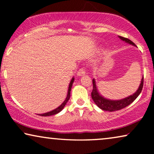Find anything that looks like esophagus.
I'll return each instance as SVG.
<instances>
[{"mask_svg": "<svg viewBox=\"0 0 154 154\" xmlns=\"http://www.w3.org/2000/svg\"><path fill=\"white\" fill-rule=\"evenodd\" d=\"M85 69H84V68L81 69L77 72V75H78V76H82V75H85Z\"/></svg>", "mask_w": 154, "mask_h": 154, "instance_id": "obj_1", "label": "esophagus"}]
</instances>
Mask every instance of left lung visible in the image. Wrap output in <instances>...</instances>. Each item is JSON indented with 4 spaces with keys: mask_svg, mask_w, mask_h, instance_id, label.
Returning a JSON list of instances; mask_svg holds the SVG:
<instances>
[{
    "mask_svg": "<svg viewBox=\"0 0 154 154\" xmlns=\"http://www.w3.org/2000/svg\"><path fill=\"white\" fill-rule=\"evenodd\" d=\"M119 38L123 41H125V43H127L130 45H132L133 46H136L133 42L130 41L128 38H126L121 37L119 35ZM92 83H93V89H92L91 96L92 99L93 100L94 102L95 103L97 106L99 108L102 109L104 111H115L118 110H121V109L125 108V107L128 106V105H130L131 103L134 102L136 100L137 97L140 95L142 90L143 88V84H144V77H142V80H141L140 85L139 86L138 89L137 90V91L134 92V94H131V95L127 97L121 99V100H109V99L105 98L104 97H103L100 92H99L97 90V87L96 85V81L95 79H92Z\"/></svg>",
    "mask_w": 154,
    "mask_h": 154,
    "instance_id": "left-lung-1",
    "label": "left lung"
}]
</instances>
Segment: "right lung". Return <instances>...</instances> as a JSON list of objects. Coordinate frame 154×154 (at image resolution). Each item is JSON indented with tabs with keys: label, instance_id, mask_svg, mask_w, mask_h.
Listing matches in <instances>:
<instances>
[{
	"label": "right lung",
	"instance_id": "obj_1",
	"mask_svg": "<svg viewBox=\"0 0 154 154\" xmlns=\"http://www.w3.org/2000/svg\"><path fill=\"white\" fill-rule=\"evenodd\" d=\"M73 82H74V77H73L72 79H71V81H70V83H69V89H68V92H67L66 97V99H65V100L64 101V102H63L62 104H61L60 106H58L57 108L54 109V110H52L51 111H49V112H47V113H41V114H38V115L41 116H50L55 115V114H57V113H60V111L64 108L65 105L66 104L67 102H68L69 98H70V92H71V88H72Z\"/></svg>",
	"mask_w": 154,
	"mask_h": 154
}]
</instances>
